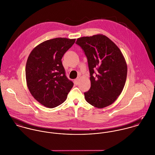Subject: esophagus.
I'll use <instances>...</instances> for the list:
<instances>
[{
    "label": "esophagus",
    "mask_w": 155,
    "mask_h": 155,
    "mask_svg": "<svg viewBox=\"0 0 155 155\" xmlns=\"http://www.w3.org/2000/svg\"><path fill=\"white\" fill-rule=\"evenodd\" d=\"M74 82H75V84L76 85H78V83H79V78H78L75 79V80H74Z\"/></svg>",
    "instance_id": "34e87169"
}]
</instances>
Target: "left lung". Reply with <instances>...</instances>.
<instances>
[{
  "mask_svg": "<svg viewBox=\"0 0 155 155\" xmlns=\"http://www.w3.org/2000/svg\"><path fill=\"white\" fill-rule=\"evenodd\" d=\"M76 43L85 52L90 74L91 87L84 93L86 101L99 109L110 105L122 93L127 79V65L123 54L102 34L78 38Z\"/></svg>",
  "mask_w": 155,
  "mask_h": 155,
  "instance_id": "obj_1",
  "label": "left lung"
}]
</instances>
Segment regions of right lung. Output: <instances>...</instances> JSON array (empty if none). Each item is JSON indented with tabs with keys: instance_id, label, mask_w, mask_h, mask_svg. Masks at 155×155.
<instances>
[{
	"instance_id": "obj_1",
	"label": "right lung",
	"mask_w": 155,
	"mask_h": 155,
	"mask_svg": "<svg viewBox=\"0 0 155 155\" xmlns=\"http://www.w3.org/2000/svg\"><path fill=\"white\" fill-rule=\"evenodd\" d=\"M75 38H55L38 45L30 53L25 67L28 88L35 99L48 108L64 102L74 86L66 75L61 59Z\"/></svg>"
}]
</instances>
